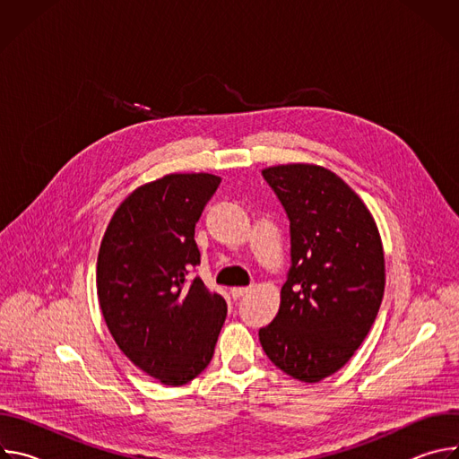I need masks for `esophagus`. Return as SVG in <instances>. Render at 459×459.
<instances>
[{
	"instance_id": "esophagus-1",
	"label": "esophagus",
	"mask_w": 459,
	"mask_h": 459,
	"mask_svg": "<svg viewBox=\"0 0 459 459\" xmlns=\"http://www.w3.org/2000/svg\"><path fill=\"white\" fill-rule=\"evenodd\" d=\"M250 289L248 287H232L230 289V296L234 298V299H238V298H241L243 294H247Z\"/></svg>"
}]
</instances>
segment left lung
I'll use <instances>...</instances> for the list:
<instances>
[{"label":"left lung","instance_id":"1","mask_svg":"<svg viewBox=\"0 0 459 459\" xmlns=\"http://www.w3.org/2000/svg\"><path fill=\"white\" fill-rule=\"evenodd\" d=\"M261 174L290 221V269L259 343L285 374L316 383L352 358L377 316L381 238L365 204L334 172L294 163Z\"/></svg>","mask_w":459,"mask_h":459}]
</instances>
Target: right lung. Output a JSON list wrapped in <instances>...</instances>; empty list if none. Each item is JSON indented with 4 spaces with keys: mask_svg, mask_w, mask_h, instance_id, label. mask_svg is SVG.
Here are the masks:
<instances>
[{
    "mask_svg": "<svg viewBox=\"0 0 459 459\" xmlns=\"http://www.w3.org/2000/svg\"><path fill=\"white\" fill-rule=\"evenodd\" d=\"M221 179L169 174L136 188L114 212L98 254L96 287L121 352L165 385H185L212 359L225 299L190 271L194 229Z\"/></svg>",
    "mask_w": 459,
    "mask_h": 459,
    "instance_id": "add662e5",
    "label": "right lung"
}]
</instances>
